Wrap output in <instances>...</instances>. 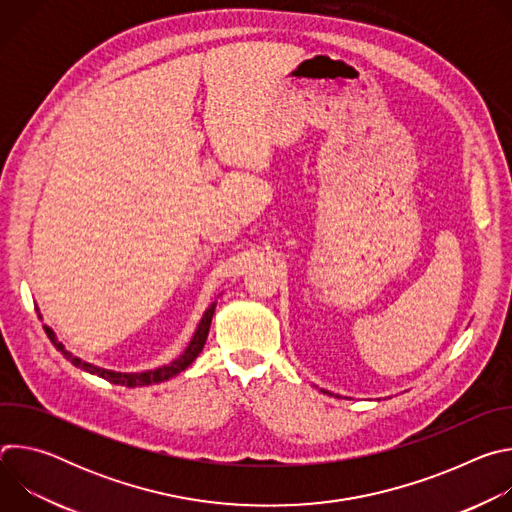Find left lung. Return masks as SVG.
Returning <instances> with one entry per match:
<instances>
[{"mask_svg":"<svg viewBox=\"0 0 512 512\" xmlns=\"http://www.w3.org/2000/svg\"><path fill=\"white\" fill-rule=\"evenodd\" d=\"M322 393H328V395H332V393H330V391H324V389H322Z\"/></svg>","mask_w":512,"mask_h":512,"instance_id":"obj_1","label":"left lung"}]
</instances>
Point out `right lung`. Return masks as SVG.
Returning a JSON list of instances; mask_svg holds the SVG:
<instances>
[{
	"label": "right lung",
	"instance_id": "add662e5",
	"mask_svg": "<svg viewBox=\"0 0 512 512\" xmlns=\"http://www.w3.org/2000/svg\"><path fill=\"white\" fill-rule=\"evenodd\" d=\"M214 308H216V302H212V304L204 310V314H202V318H200V322H198V326H196V330H194V334H192L188 346L184 348V352H182L178 358H174L172 362L164 364V367L150 369V371H139V373H119V371H111V369L97 367V364H91V362L79 358L77 354H72L70 350H66V346L58 340L56 332H54L50 326L44 324V330H46L48 338L52 340V344L56 346V350H60L62 356H64L68 362L75 364V367H79V369H83V371H87V373H91V375H97V377H101V379H105V381H109V383H113V385H123V387H148V385H154V383L168 381V379L176 377L178 373H182L184 369L190 367V364L194 362V358H196V356L202 352V348H204V342H206V336H208V330H210V322H212V316H214ZM36 312H38V316H40V320H42V314H40L38 308H36Z\"/></svg>",
	"mask_w": 512,
	"mask_h": 512
}]
</instances>
